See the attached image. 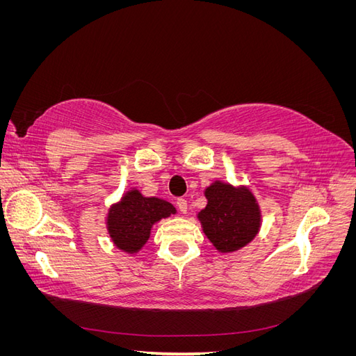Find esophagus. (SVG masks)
<instances>
[{"label":"esophagus","instance_id":"1","mask_svg":"<svg viewBox=\"0 0 356 356\" xmlns=\"http://www.w3.org/2000/svg\"><path fill=\"white\" fill-rule=\"evenodd\" d=\"M177 207H178V209H179L181 213H187L188 204H187V200H186V199H178V200H177Z\"/></svg>","mask_w":356,"mask_h":356}]
</instances>
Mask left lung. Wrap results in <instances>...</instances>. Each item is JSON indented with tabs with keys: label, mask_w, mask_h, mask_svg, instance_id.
I'll return each mask as SVG.
<instances>
[{
	"label": "left lung",
	"mask_w": 356,
	"mask_h": 356,
	"mask_svg": "<svg viewBox=\"0 0 356 356\" xmlns=\"http://www.w3.org/2000/svg\"><path fill=\"white\" fill-rule=\"evenodd\" d=\"M203 196L207 207L197 212V221L218 252L239 251L260 233L261 208L250 187L215 179L203 190Z\"/></svg>",
	"instance_id": "1"
}]
</instances>
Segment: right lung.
Here are the masks:
<instances>
[{"label": "right lung", "mask_w": 356, "mask_h": 356, "mask_svg": "<svg viewBox=\"0 0 356 356\" xmlns=\"http://www.w3.org/2000/svg\"><path fill=\"white\" fill-rule=\"evenodd\" d=\"M175 213V207L168 200L147 197L132 187L108 208L105 229L117 250L135 255L148 242L153 225Z\"/></svg>", "instance_id": "add662e5"}]
</instances>
